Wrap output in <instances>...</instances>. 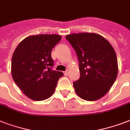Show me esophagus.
Segmentation results:
<instances>
[{"instance_id":"esophagus-1","label":"esophagus","mask_w":130,"mask_h":130,"mask_svg":"<svg viewBox=\"0 0 130 130\" xmlns=\"http://www.w3.org/2000/svg\"><path fill=\"white\" fill-rule=\"evenodd\" d=\"M68 73H69V71H65V72H64V75H68Z\"/></svg>"}]
</instances>
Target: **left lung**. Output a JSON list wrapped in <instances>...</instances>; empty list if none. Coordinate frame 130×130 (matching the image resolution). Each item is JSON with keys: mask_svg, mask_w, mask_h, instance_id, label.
<instances>
[{"mask_svg": "<svg viewBox=\"0 0 130 130\" xmlns=\"http://www.w3.org/2000/svg\"><path fill=\"white\" fill-rule=\"evenodd\" d=\"M79 60L80 77L73 82L81 99L96 101L113 85L118 73L115 51L109 42L95 33L71 34L65 36Z\"/></svg>", "mask_w": 130, "mask_h": 130, "instance_id": "left-lung-1", "label": "left lung"}]
</instances>
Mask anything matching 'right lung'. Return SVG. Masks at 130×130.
<instances>
[{
	"label": "right lung",
	"instance_id": "1",
	"mask_svg": "<svg viewBox=\"0 0 130 130\" xmlns=\"http://www.w3.org/2000/svg\"><path fill=\"white\" fill-rule=\"evenodd\" d=\"M61 38L57 34L29 36L15 48L11 61L12 77L29 99L40 101L50 98L63 75V72L51 69V51Z\"/></svg>",
	"mask_w": 130,
	"mask_h": 130
}]
</instances>
